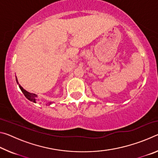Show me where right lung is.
<instances>
[{"mask_svg": "<svg viewBox=\"0 0 158 158\" xmlns=\"http://www.w3.org/2000/svg\"><path fill=\"white\" fill-rule=\"evenodd\" d=\"M16 81H17V84L19 85V87L20 88L21 90L23 93V95H25V97L27 98L28 100L33 102H34V103H36L37 102V97H38V96H37V94H35V93H29V92L27 91V90H26L25 89H23V88L21 86V85L19 84V81H18V79L17 78V77H16ZM52 103H53V102H49L48 103V104H49V105H51V104H52Z\"/></svg>", "mask_w": 158, "mask_h": 158, "instance_id": "right-lung-1", "label": "right lung"}]
</instances>
